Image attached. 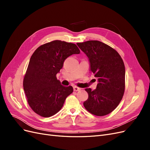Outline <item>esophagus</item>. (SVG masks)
<instances>
[{"label": "esophagus", "instance_id": "34e87169", "mask_svg": "<svg viewBox=\"0 0 150 150\" xmlns=\"http://www.w3.org/2000/svg\"><path fill=\"white\" fill-rule=\"evenodd\" d=\"M73 89H74V91H78L81 90V88H78V87H77V86H74Z\"/></svg>", "mask_w": 150, "mask_h": 150}]
</instances>
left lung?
Returning <instances> with one entry per match:
<instances>
[{"label":"left lung","mask_w":150,"mask_h":150,"mask_svg":"<svg viewBox=\"0 0 150 150\" xmlns=\"http://www.w3.org/2000/svg\"><path fill=\"white\" fill-rule=\"evenodd\" d=\"M89 58L91 71L98 78L96 88L86 89L88 99L84 102L86 110L103 116L110 114L118 106L125 89V67L115 49L98 40L77 44Z\"/></svg>","instance_id":"8db88e82"}]
</instances>
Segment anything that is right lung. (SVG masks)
Listing matches in <instances>:
<instances>
[{
	"label": "right lung",
	"mask_w": 150,
	"mask_h": 150,
	"mask_svg": "<svg viewBox=\"0 0 150 150\" xmlns=\"http://www.w3.org/2000/svg\"><path fill=\"white\" fill-rule=\"evenodd\" d=\"M79 53L75 44L59 40L42 44L34 52L24 76L23 87L29 105L36 114L47 117L60 111L73 88L61 85L56 74L66 59Z\"/></svg>",
	"instance_id": "add662e5"
}]
</instances>
